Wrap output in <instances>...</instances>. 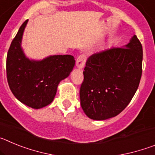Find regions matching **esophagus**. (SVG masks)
<instances>
[{"instance_id":"obj_1","label":"esophagus","mask_w":155,"mask_h":155,"mask_svg":"<svg viewBox=\"0 0 155 155\" xmlns=\"http://www.w3.org/2000/svg\"><path fill=\"white\" fill-rule=\"evenodd\" d=\"M85 61H86L85 55L81 54V55L79 56V57H78V59H77V62H76L77 68H79V69H81V68H84Z\"/></svg>"}]
</instances>
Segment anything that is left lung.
I'll use <instances>...</instances> for the list:
<instances>
[{
    "label": "left lung",
    "mask_w": 155,
    "mask_h": 155,
    "mask_svg": "<svg viewBox=\"0 0 155 155\" xmlns=\"http://www.w3.org/2000/svg\"><path fill=\"white\" fill-rule=\"evenodd\" d=\"M143 48L136 35L123 47L90 56L80 88L87 117L105 120L120 114L136 93L142 74Z\"/></svg>",
    "instance_id": "obj_1"
}]
</instances>
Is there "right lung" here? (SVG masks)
Masks as SVG:
<instances>
[{
	"instance_id": "right-lung-1",
	"label": "right lung",
	"mask_w": 155,
	"mask_h": 155,
	"mask_svg": "<svg viewBox=\"0 0 155 155\" xmlns=\"http://www.w3.org/2000/svg\"><path fill=\"white\" fill-rule=\"evenodd\" d=\"M27 22L28 20L21 25L8 50L7 79L18 101L33 109H41L53 102L59 83L69 76L75 60L71 55L50 56L42 61L27 58L21 46Z\"/></svg>"
}]
</instances>
